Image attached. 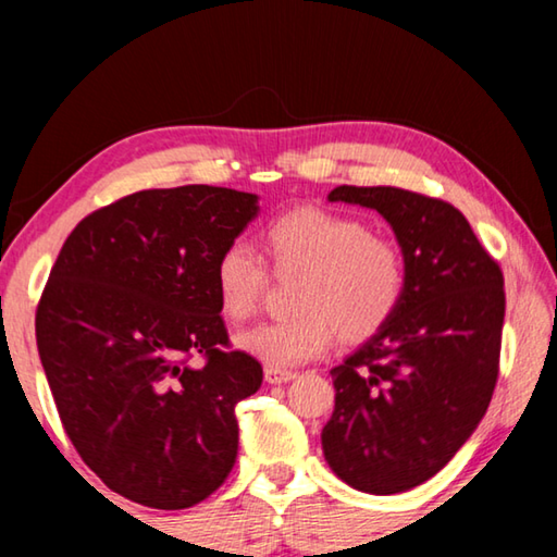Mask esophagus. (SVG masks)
Listing matches in <instances>:
<instances>
[{"label":"esophagus","mask_w":557,"mask_h":557,"mask_svg":"<svg viewBox=\"0 0 557 557\" xmlns=\"http://www.w3.org/2000/svg\"><path fill=\"white\" fill-rule=\"evenodd\" d=\"M292 379H297L295 371H285V369H268L265 371V381L272 385H280V383H287Z\"/></svg>","instance_id":"obj_1"}]
</instances>
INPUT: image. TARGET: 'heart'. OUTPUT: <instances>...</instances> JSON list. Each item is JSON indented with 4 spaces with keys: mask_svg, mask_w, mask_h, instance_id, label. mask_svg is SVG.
Listing matches in <instances>:
<instances>
[{
    "mask_svg": "<svg viewBox=\"0 0 557 557\" xmlns=\"http://www.w3.org/2000/svg\"><path fill=\"white\" fill-rule=\"evenodd\" d=\"M262 238L275 275L301 272L292 297L299 314L238 336L243 351L270 369L312 361L334 334L344 344L369 342L398 314L408 285L405 258L398 245L373 235L363 221L305 206L272 219ZM265 287V262L245 243H231L215 260L213 289L228 322L256 314Z\"/></svg>",
    "mask_w": 557,
    "mask_h": 557,
    "instance_id": "b5f03b06",
    "label": "heart"
}]
</instances>
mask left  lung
<instances>
[{"label": "left lung", "mask_w": 557, "mask_h": 557, "mask_svg": "<svg viewBox=\"0 0 557 557\" xmlns=\"http://www.w3.org/2000/svg\"><path fill=\"white\" fill-rule=\"evenodd\" d=\"M329 201L393 225L408 285L391 324L332 369L324 457L358 492L400 494L435 476L492 403L504 272L447 201L395 186H336Z\"/></svg>", "instance_id": "obj_1"}]
</instances>
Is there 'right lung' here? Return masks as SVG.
<instances>
[{"instance_id": "add662e5", "label": "right lung", "mask_w": 557, "mask_h": 557, "mask_svg": "<svg viewBox=\"0 0 557 557\" xmlns=\"http://www.w3.org/2000/svg\"><path fill=\"white\" fill-rule=\"evenodd\" d=\"M258 215L223 186L147 188L86 215L36 307V346L65 435L112 492L162 511L201 504L238 457L235 405L262 383L213 289Z\"/></svg>"}]
</instances>
